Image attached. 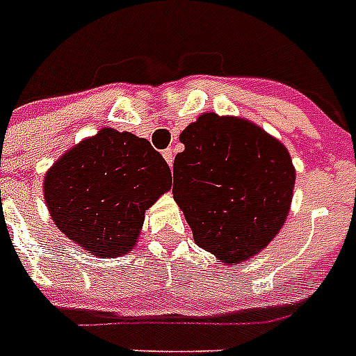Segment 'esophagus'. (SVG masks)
<instances>
[{
	"instance_id": "34e87169",
	"label": "esophagus",
	"mask_w": 356,
	"mask_h": 356,
	"mask_svg": "<svg viewBox=\"0 0 356 356\" xmlns=\"http://www.w3.org/2000/svg\"><path fill=\"white\" fill-rule=\"evenodd\" d=\"M163 157H165V161H166V163H168V166L172 168V165H174V153H172V149H165V151H163Z\"/></svg>"
}]
</instances>
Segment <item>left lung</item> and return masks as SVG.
I'll use <instances>...</instances> for the list:
<instances>
[{
    "instance_id": "obj_1",
    "label": "left lung",
    "mask_w": 356,
    "mask_h": 356,
    "mask_svg": "<svg viewBox=\"0 0 356 356\" xmlns=\"http://www.w3.org/2000/svg\"><path fill=\"white\" fill-rule=\"evenodd\" d=\"M174 201L201 249L218 263L259 254L286 222L295 166L286 145L239 117L203 113L180 134Z\"/></svg>"
}]
</instances>
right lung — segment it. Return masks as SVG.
Masks as SVG:
<instances>
[{
    "label": "right lung",
    "mask_w": 356,
    "mask_h": 356,
    "mask_svg": "<svg viewBox=\"0 0 356 356\" xmlns=\"http://www.w3.org/2000/svg\"><path fill=\"white\" fill-rule=\"evenodd\" d=\"M170 186V168L147 140L105 126L53 163L44 199L72 243L115 259L136 247L145 211Z\"/></svg>",
    "instance_id": "1"
}]
</instances>
